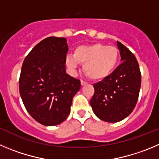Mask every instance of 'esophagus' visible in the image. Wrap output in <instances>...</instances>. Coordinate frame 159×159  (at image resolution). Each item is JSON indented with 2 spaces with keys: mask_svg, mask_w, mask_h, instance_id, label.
<instances>
[{
  "mask_svg": "<svg viewBox=\"0 0 159 159\" xmlns=\"http://www.w3.org/2000/svg\"><path fill=\"white\" fill-rule=\"evenodd\" d=\"M86 84H87L86 81H83V80H81V85H85Z\"/></svg>",
  "mask_w": 159,
  "mask_h": 159,
  "instance_id": "1",
  "label": "esophagus"
}]
</instances>
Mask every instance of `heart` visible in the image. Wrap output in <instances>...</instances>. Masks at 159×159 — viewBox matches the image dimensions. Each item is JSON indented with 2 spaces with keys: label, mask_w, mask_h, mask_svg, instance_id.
<instances>
[{
  "label": "heart",
  "mask_w": 159,
  "mask_h": 159,
  "mask_svg": "<svg viewBox=\"0 0 159 159\" xmlns=\"http://www.w3.org/2000/svg\"><path fill=\"white\" fill-rule=\"evenodd\" d=\"M119 58V51L115 46L96 43L81 45L74 51L73 56H67L66 64L75 73L79 63H84L83 69L93 80H103L115 70Z\"/></svg>",
  "instance_id": "1"
}]
</instances>
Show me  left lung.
Returning a JSON list of instances; mask_svg holds the SVG:
<instances>
[{"label": "left lung", "instance_id": "obj_1", "mask_svg": "<svg viewBox=\"0 0 159 159\" xmlns=\"http://www.w3.org/2000/svg\"><path fill=\"white\" fill-rule=\"evenodd\" d=\"M122 63L107 78L93 84L90 100L95 115L107 122H118L128 117L137 103L141 74L134 55L117 41Z\"/></svg>", "mask_w": 159, "mask_h": 159}]
</instances>
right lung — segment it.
Masks as SVG:
<instances>
[{"instance_id": "right-lung-1", "label": "right lung", "mask_w": 159, "mask_h": 159, "mask_svg": "<svg viewBox=\"0 0 159 159\" xmlns=\"http://www.w3.org/2000/svg\"><path fill=\"white\" fill-rule=\"evenodd\" d=\"M66 39L49 37L26 56L19 77V93L28 113L46 126L64 121L80 80L66 73Z\"/></svg>"}]
</instances>
